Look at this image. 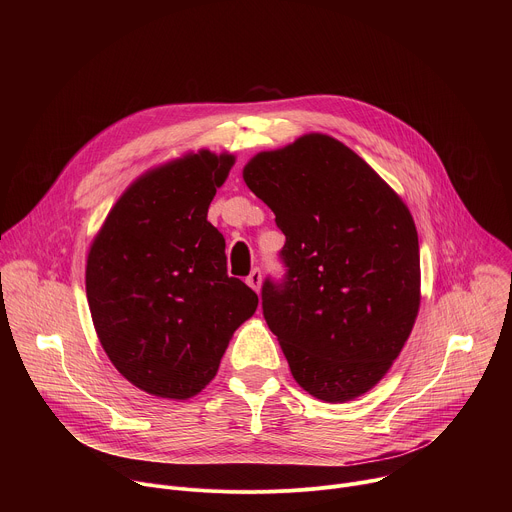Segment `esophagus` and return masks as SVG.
Here are the masks:
<instances>
[{"label": "esophagus", "instance_id": "1", "mask_svg": "<svg viewBox=\"0 0 512 512\" xmlns=\"http://www.w3.org/2000/svg\"><path fill=\"white\" fill-rule=\"evenodd\" d=\"M247 285L253 287L255 291H259V287H261V269H259V267H255V269L247 275Z\"/></svg>", "mask_w": 512, "mask_h": 512}]
</instances>
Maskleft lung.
<instances>
[{"mask_svg":"<svg viewBox=\"0 0 512 512\" xmlns=\"http://www.w3.org/2000/svg\"><path fill=\"white\" fill-rule=\"evenodd\" d=\"M243 178L285 235V275L263 281L261 306L291 375L328 403L367 393L419 310L411 212L367 162L322 133L257 154Z\"/></svg>","mask_w":512,"mask_h":512,"instance_id":"1","label":"left lung"}]
</instances>
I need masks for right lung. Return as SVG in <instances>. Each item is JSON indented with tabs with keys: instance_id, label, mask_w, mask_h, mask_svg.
Instances as JSON below:
<instances>
[{
	"instance_id": "right-lung-1",
	"label": "right lung",
	"mask_w": 512,
	"mask_h": 512,
	"mask_svg": "<svg viewBox=\"0 0 512 512\" xmlns=\"http://www.w3.org/2000/svg\"><path fill=\"white\" fill-rule=\"evenodd\" d=\"M233 162L202 150L137 178L91 245L97 336L115 369L150 395L200 393L257 310V294L229 277L225 239L206 221Z\"/></svg>"
}]
</instances>
